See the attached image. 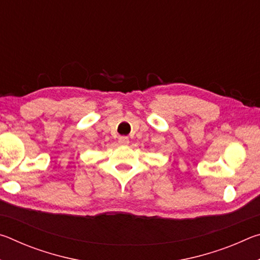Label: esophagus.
Returning <instances> with one entry per match:
<instances>
[{"label": "esophagus", "mask_w": 260, "mask_h": 260, "mask_svg": "<svg viewBox=\"0 0 260 260\" xmlns=\"http://www.w3.org/2000/svg\"><path fill=\"white\" fill-rule=\"evenodd\" d=\"M118 142H119V144H121V146H127V144L129 143V139L127 138V136H120L119 140H118Z\"/></svg>", "instance_id": "1"}]
</instances>
